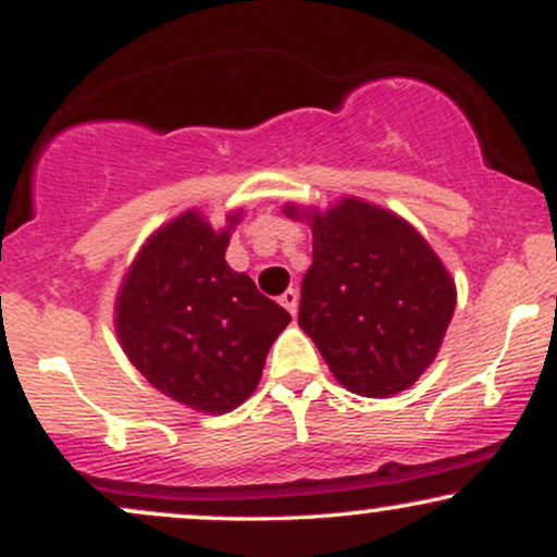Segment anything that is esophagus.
Here are the masks:
<instances>
[{"label": "esophagus", "instance_id": "esophagus-1", "mask_svg": "<svg viewBox=\"0 0 557 557\" xmlns=\"http://www.w3.org/2000/svg\"><path fill=\"white\" fill-rule=\"evenodd\" d=\"M280 304H283L285 309L290 311V314H296V311H298V293L293 290V287H287L283 296H280Z\"/></svg>", "mask_w": 557, "mask_h": 557}]
</instances>
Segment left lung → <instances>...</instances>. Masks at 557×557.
I'll return each mask as SVG.
<instances>
[{"label": "left lung", "mask_w": 557, "mask_h": 557, "mask_svg": "<svg viewBox=\"0 0 557 557\" xmlns=\"http://www.w3.org/2000/svg\"><path fill=\"white\" fill-rule=\"evenodd\" d=\"M314 235L298 324L332 376L363 398L408 389L437 359L456 283L411 222L356 196L330 209L285 203Z\"/></svg>", "instance_id": "1"}]
</instances>
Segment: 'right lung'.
Masks as SVG:
<instances>
[{"label":"right lung","instance_id":"add662e5","mask_svg":"<svg viewBox=\"0 0 557 557\" xmlns=\"http://www.w3.org/2000/svg\"><path fill=\"white\" fill-rule=\"evenodd\" d=\"M243 212L214 230L196 209L146 238L114 300L125 356L159 393L201 413H227L253 393L290 314L261 296L225 251Z\"/></svg>","mask_w":557,"mask_h":557}]
</instances>
